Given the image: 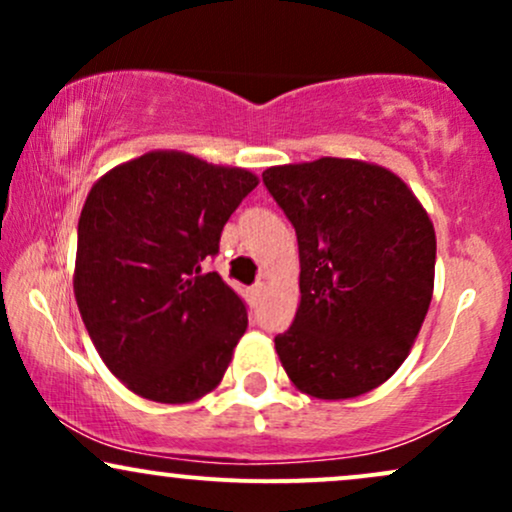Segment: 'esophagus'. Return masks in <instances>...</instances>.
I'll return each instance as SVG.
<instances>
[{
	"instance_id": "34e87169",
	"label": "esophagus",
	"mask_w": 512,
	"mask_h": 512,
	"mask_svg": "<svg viewBox=\"0 0 512 512\" xmlns=\"http://www.w3.org/2000/svg\"><path fill=\"white\" fill-rule=\"evenodd\" d=\"M264 286H267V284H264V279H257L255 281V284H252V296H255V301H260V296H262V293H264Z\"/></svg>"
}]
</instances>
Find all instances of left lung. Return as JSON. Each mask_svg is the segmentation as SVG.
I'll return each mask as SVG.
<instances>
[{"instance_id":"1","label":"left lung","mask_w":512,"mask_h":512,"mask_svg":"<svg viewBox=\"0 0 512 512\" xmlns=\"http://www.w3.org/2000/svg\"><path fill=\"white\" fill-rule=\"evenodd\" d=\"M296 228L301 305L274 337L291 383L317 399L383 385L409 356L433 296L436 231L392 170L317 158L262 173Z\"/></svg>"}]
</instances>
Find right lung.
I'll return each instance as SVG.
<instances>
[{"instance_id": "right-lung-1", "label": "right lung", "mask_w": 512, "mask_h": 512, "mask_svg": "<svg viewBox=\"0 0 512 512\" xmlns=\"http://www.w3.org/2000/svg\"><path fill=\"white\" fill-rule=\"evenodd\" d=\"M257 182L245 168L149 151L108 170L88 192L76 305L103 363L134 395L187 404L221 383L248 310L204 262Z\"/></svg>"}]
</instances>
